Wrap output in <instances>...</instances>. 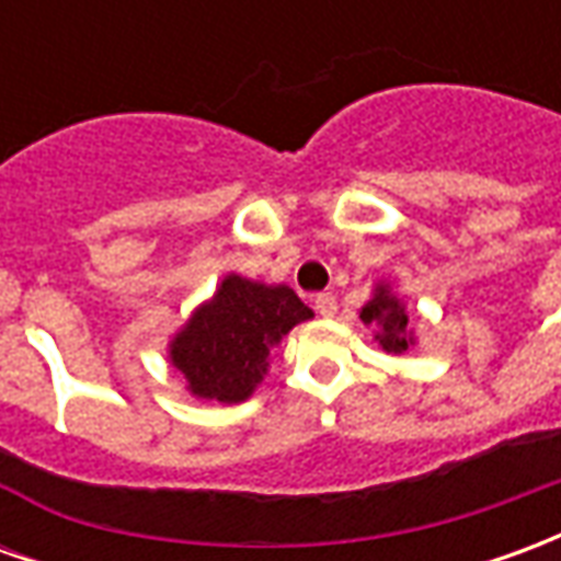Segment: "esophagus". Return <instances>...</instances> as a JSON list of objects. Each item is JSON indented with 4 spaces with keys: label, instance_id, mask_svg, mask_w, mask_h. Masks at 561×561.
Returning a JSON list of instances; mask_svg holds the SVG:
<instances>
[{
    "label": "esophagus",
    "instance_id": "obj_1",
    "mask_svg": "<svg viewBox=\"0 0 561 561\" xmlns=\"http://www.w3.org/2000/svg\"><path fill=\"white\" fill-rule=\"evenodd\" d=\"M316 312L321 318L336 316V297H333V294H318V297H316Z\"/></svg>",
    "mask_w": 561,
    "mask_h": 561
}]
</instances>
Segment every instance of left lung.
Wrapping results in <instances>:
<instances>
[{
	"label": "left lung",
	"mask_w": 561,
	"mask_h": 561,
	"mask_svg": "<svg viewBox=\"0 0 561 561\" xmlns=\"http://www.w3.org/2000/svg\"><path fill=\"white\" fill-rule=\"evenodd\" d=\"M360 321L366 328H376V342L381 352L402 354L409 352L412 345H417L412 321L405 312V304L393 294L388 282H378L373 288V297L360 306Z\"/></svg>",
	"instance_id": "left-lung-1"
}]
</instances>
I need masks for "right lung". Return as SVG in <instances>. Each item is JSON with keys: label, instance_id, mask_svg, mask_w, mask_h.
Here are the masks:
<instances>
[{"label": "right lung", "instance_id": "add662e5", "mask_svg": "<svg viewBox=\"0 0 561 561\" xmlns=\"http://www.w3.org/2000/svg\"><path fill=\"white\" fill-rule=\"evenodd\" d=\"M316 316L288 285L228 273L168 342V360L197 400L245 402L270 369V348Z\"/></svg>", "mask_w": 561, "mask_h": 561}]
</instances>
